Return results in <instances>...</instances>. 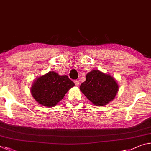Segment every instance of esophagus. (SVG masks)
I'll list each match as a JSON object with an SVG mask.
<instances>
[{"label": "esophagus", "mask_w": 151, "mask_h": 151, "mask_svg": "<svg viewBox=\"0 0 151 151\" xmlns=\"http://www.w3.org/2000/svg\"><path fill=\"white\" fill-rule=\"evenodd\" d=\"M74 83H75L76 86H78V85H79V81H78L75 80V81H74Z\"/></svg>", "instance_id": "1"}]
</instances>
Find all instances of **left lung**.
Segmentation results:
<instances>
[{"label": "left lung", "instance_id": "obj_1", "mask_svg": "<svg viewBox=\"0 0 151 151\" xmlns=\"http://www.w3.org/2000/svg\"><path fill=\"white\" fill-rule=\"evenodd\" d=\"M80 90L94 104L104 106L114 99L119 86L111 75L94 70L86 75Z\"/></svg>", "mask_w": 151, "mask_h": 151}]
</instances>
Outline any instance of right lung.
<instances>
[{
	"mask_svg": "<svg viewBox=\"0 0 151 151\" xmlns=\"http://www.w3.org/2000/svg\"><path fill=\"white\" fill-rule=\"evenodd\" d=\"M74 86L75 83L66 75L60 76L50 71L34 82L31 93L40 104L52 107L62 100L67 91Z\"/></svg>",
	"mask_w": 151,
	"mask_h": 151,
	"instance_id": "obj_1",
	"label": "right lung"
}]
</instances>
